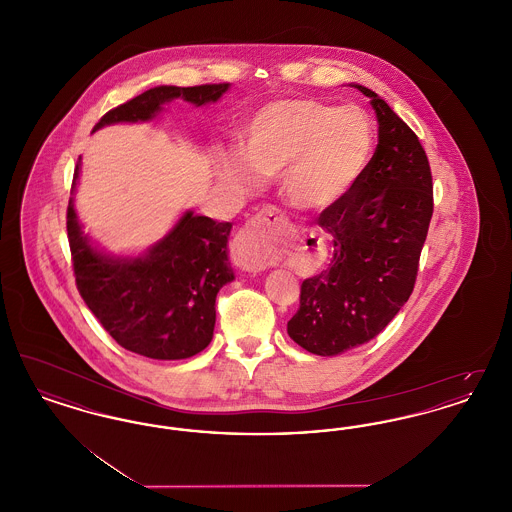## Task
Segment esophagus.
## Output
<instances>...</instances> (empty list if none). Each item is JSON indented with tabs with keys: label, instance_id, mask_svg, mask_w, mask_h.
Returning a JSON list of instances; mask_svg holds the SVG:
<instances>
[{
	"label": "esophagus",
	"instance_id": "obj_1",
	"mask_svg": "<svg viewBox=\"0 0 512 512\" xmlns=\"http://www.w3.org/2000/svg\"><path fill=\"white\" fill-rule=\"evenodd\" d=\"M288 230V219L274 207H268L238 234L232 259L245 272H263L268 267V255L272 245Z\"/></svg>",
	"mask_w": 512,
	"mask_h": 512
}]
</instances>
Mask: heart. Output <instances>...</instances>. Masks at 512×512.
I'll return each instance as SVG.
<instances>
[{
	"label": "heart",
	"mask_w": 512,
	"mask_h": 512,
	"mask_svg": "<svg viewBox=\"0 0 512 512\" xmlns=\"http://www.w3.org/2000/svg\"><path fill=\"white\" fill-rule=\"evenodd\" d=\"M372 151V126L359 107L317 99H280L247 122L242 151L220 159V178L249 194L259 178L282 176L284 199L301 211H322L347 194Z\"/></svg>",
	"instance_id": "1"
}]
</instances>
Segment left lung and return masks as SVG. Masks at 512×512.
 Returning a JSON list of instances; mask_svg holds the SVG:
<instances>
[{"label":"left lung","mask_w":512,"mask_h":512,"mask_svg":"<svg viewBox=\"0 0 512 512\" xmlns=\"http://www.w3.org/2000/svg\"><path fill=\"white\" fill-rule=\"evenodd\" d=\"M351 86L370 98L378 146L353 188L320 213L334 257L301 284L288 322L290 338L320 357L376 338L407 303L434 213L430 163L416 134L378 94Z\"/></svg>","instance_id":"obj_1"}]
</instances>
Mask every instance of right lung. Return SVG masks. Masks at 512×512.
<instances>
[{
    "label": "right lung",
    "mask_w": 512,
    "mask_h": 512,
    "mask_svg": "<svg viewBox=\"0 0 512 512\" xmlns=\"http://www.w3.org/2000/svg\"><path fill=\"white\" fill-rule=\"evenodd\" d=\"M228 88L230 84L157 86L105 113L94 132L117 122L151 121L172 99L182 98L195 107L215 103ZM78 174L80 157L73 192ZM230 230V222L186 211L146 253L115 257L103 253L84 234L71 197L67 232L76 288L124 349L157 361L194 357L213 340L217 293L234 280L226 247Z\"/></svg>",
    "instance_id": "1"
}]
</instances>
